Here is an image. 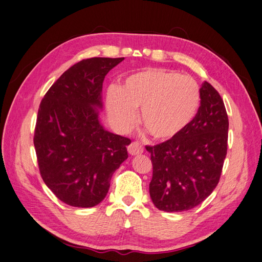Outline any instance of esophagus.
Masks as SVG:
<instances>
[{
  "mask_svg": "<svg viewBox=\"0 0 262 262\" xmlns=\"http://www.w3.org/2000/svg\"><path fill=\"white\" fill-rule=\"evenodd\" d=\"M128 152L130 155H139L143 153V147L139 143V142H132L128 147Z\"/></svg>",
  "mask_w": 262,
  "mask_h": 262,
  "instance_id": "esophagus-1",
  "label": "esophagus"
}]
</instances>
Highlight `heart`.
Listing matches in <instances>:
<instances>
[{
    "mask_svg": "<svg viewBox=\"0 0 262 262\" xmlns=\"http://www.w3.org/2000/svg\"><path fill=\"white\" fill-rule=\"evenodd\" d=\"M201 105L200 87L192 77L176 71L148 68L130 74L119 91L110 87L107 109L121 129L128 130L140 121L154 139H175L193 122Z\"/></svg>",
    "mask_w": 262,
    "mask_h": 262,
    "instance_id": "heart-1",
    "label": "heart"
}]
</instances>
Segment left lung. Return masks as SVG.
<instances>
[{
    "mask_svg": "<svg viewBox=\"0 0 262 262\" xmlns=\"http://www.w3.org/2000/svg\"><path fill=\"white\" fill-rule=\"evenodd\" d=\"M193 122L179 134L146 146L153 164L149 195L165 212H182L202 203L219 184L227 152L228 118L223 99L208 82Z\"/></svg>",
    "mask_w": 262,
    "mask_h": 262,
    "instance_id": "left-lung-1",
    "label": "left lung"
}]
</instances>
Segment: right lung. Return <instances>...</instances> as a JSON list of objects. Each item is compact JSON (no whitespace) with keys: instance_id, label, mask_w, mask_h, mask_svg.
I'll list each match as a JSON object with an SVG mask.
<instances>
[{"instance_id":"1","label":"right lung","mask_w":262,"mask_h":262,"mask_svg":"<svg viewBox=\"0 0 262 262\" xmlns=\"http://www.w3.org/2000/svg\"><path fill=\"white\" fill-rule=\"evenodd\" d=\"M124 58L82 60L63 73L41 100L34 144L41 177L71 207L105 199L113 173L128 158L131 140L100 123L102 83Z\"/></svg>"}]
</instances>
